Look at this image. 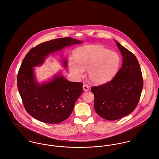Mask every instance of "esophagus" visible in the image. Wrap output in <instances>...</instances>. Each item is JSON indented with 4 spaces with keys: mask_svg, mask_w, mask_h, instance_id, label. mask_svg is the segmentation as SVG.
<instances>
[{
    "mask_svg": "<svg viewBox=\"0 0 159 159\" xmlns=\"http://www.w3.org/2000/svg\"><path fill=\"white\" fill-rule=\"evenodd\" d=\"M83 90L84 91H88L89 88V86L86 84H84L83 86Z\"/></svg>",
    "mask_w": 159,
    "mask_h": 159,
    "instance_id": "obj_1",
    "label": "esophagus"
}]
</instances>
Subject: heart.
I'll return each mask as SVG.
<instances>
[{
    "label": "heart",
    "instance_id": "heart-1",
    "mask_svg": "<svg viewBox=\"0 0 159 159\" xmlns=\"http://www.w3.org/2000/svg\"><path fill=\"white\" fill-rule=\"evenodd\" d=\"M121 57L117 52L110 51L101 45H89L78 49L75 60L69 62L70 71L76 78H81L84 70L91 81L104 84L110 81L117 73Z\"/></svg>",
    "mask_w": 159,
    "mask_h": 159
}]
</instances>
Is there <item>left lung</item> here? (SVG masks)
Instances as JSON below:
<instances>
[{
    "mask_svg": "<svg viewBox=\"0 0 159 159\" xmlns=\"http://www.w3.org/2000/svg\"><path fill=\"white\" fill-rule=\"evenodd\" d=\"M123 57L121 68L106 84L92 87L94 109L104 119L113 121L131 113L138 105L143 79L136 56L115 41Z\"/></svg>",
    "mask_w": 159,
    "mask_h": 159,
    "instance_id": "1",
    "label": "left lung"
}]
</instances>
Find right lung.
<instances>
[{"mask_svg": "<svg viewBox=\"0 0 159 159\" xmlns=\"http://www.w3.org/2000/svg\"><path fill=\"white\" fill-rule=\"evenodd\" d=\"M83 42L70 37L55 39L32 48L24 58L17 75V86L26 111L33 118L47 123H59L71 113L83 93V84L70 82L59 72L48 81L39 83L34 73L48 57L66 47ZM67 67V59H62Z\"/></svg>", "mask_w": 159, "mask_h": 159, "instance_id": "obj_1", "label": "right lung"}]
</instances>
